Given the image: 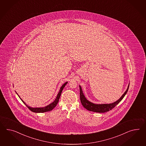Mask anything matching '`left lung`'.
<instances>
[{
    "label": "left lung",
    "instance_id": "left-lung-1",
    "mask_svg": "<svg viewBox=\"0 0 146 146\" xmlns=\"http://www.w3.org/2000/svg\"><path fill=\"white\" fill-rule=\"evenodd\" d=\"M129 85H130V83H129V85H128V87H127L126 90L123 94L122 96L120 97V98L118 99L117 101L115 102L114 103H110V104H94V103H92L90 101H89L86 98L85 96L84 95L81 86H79L81 103L82 104V106L86 109H87V110H89V111L96 112V113H101L108 111L110 110H111L113 108H114L116 106L118 103L122 100L123 98L126 95L127 92L128 91Z\"/></svg>",
    "mask_w": 146,
    "mask_h": 146
}]
</instances>
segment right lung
<instances>
[{
	"mask_svg": "<svg viewBox=\"0 0 146 146\" xmlns=\"http://www.w3.org/2000/svg\"><path fill=\"white\" fill-rule=\"evenodd\" d=\"M67 83H68V82H66L65 83L63 84V85L62 86V87H60L59 92L58 93L57 96L56 98L55 99V100L52 103H50V104L48 105L47 106L43 107H31L28 106V105H27L26 103H25L23 100L20 98V96L17 94L16 92V93L17 94V95H18V96L19 97V98L21 99V100L22 101V102L27 106V107L31 111H33V112H35V113H44V112L49 111H51V110H52L57 105V104L58 103V101H59V98H60V95H61V93H62V92L63 91L64 88L65 87V86L66 85V84Z\"/></svg>",
	"mask_w": 146,
	"mask_h": 146,
	"instance_id": "add662e5",
	"label": "right lung"
}]
</instances>
